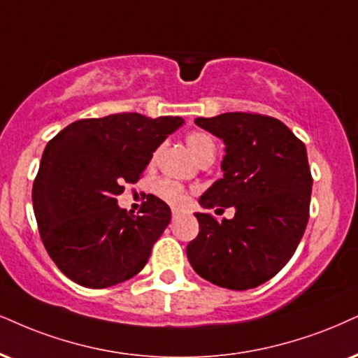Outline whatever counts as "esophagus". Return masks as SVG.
<instances>
[{"label": "esophagus", "mask_w": 358, "mask_h": 358, "mask_svg": "<svg viewBox=\"0 0 358 358\" xmlns=\"http://www.w3.org/2000/svg\"><path fill=\"white\" fill-rule=\"evenodd\" d=\"M180 215V210L179 209H172V219H178Z\"/></svg>", "instance_id": "obj_1"}]
</instances>
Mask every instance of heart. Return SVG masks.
<instances>
[{
  "mask_svg": "<svg viewBox=\"0 0 358 358\" xmlns=\"http://www.w3.org/2000/svg\"><path fill=\"white\" fill-rule=\"evenodd\" d=\"M187 148L191 149V152L196 156L197 161H204L207 157L215 156V144L213 138L206 132H191L186 138ZM159 151L154 152L152 161H156ZM154 192L159 199H162L171 206H182L187 199V191L180 184L174 182L169 179H159L154 184Z\"/></svg>",
  "mask_w": 358,
  "mask_h": 358,
  "instance_id": "b5f03b06",
  "label": "heart"
}]
</instances>
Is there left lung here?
<instances>
[{"label": "left lung", "mask_w": 358, "mask_h": 358, "mask_svg": "<svg viewBox=\"0 0 358 358\" xmlns=\"http://www.w3.org/2000/svg\"><path fill=\"white\" fill-rule=\"evenodd\" d=\"M196 124L226 144L224 178L202 194L199 234L187 259L202 279L231 290L254 289L292 257L308 222L312 176L307 149L279 119L252 113L197 117Z\"/></svg>", "instance_id": "obj_1"}]
</instances>
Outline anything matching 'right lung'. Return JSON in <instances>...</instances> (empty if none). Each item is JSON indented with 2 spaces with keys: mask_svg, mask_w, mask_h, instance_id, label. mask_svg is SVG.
I'll return each instance as SVG.
<instances>
[{
  "mask_svg": "<svg viewBox=\"0 0 358 358\" xmlns=\"http://www.w3.org/2000/svg\"><path fill=\"white\" fill-rule=\"evenodd\" d=\"M182 124L179 116L111 114L79 119L46 144L33 207L43 244L66 277L106 289L143 271L171 209L149 194L132 215L116 197L124 184L138 182L152 152Z\"/></svg>",
  "mask_w": 358,
  "mask_h": 358,
  "instance_id": "1",
  "label": "right lung"
}]
</instances>
